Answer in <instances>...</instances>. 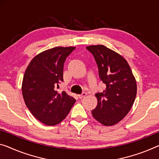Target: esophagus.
Wrapping results in <instances>:
<instances>
[{
    "label": "esophagus",
    "instance_id": "1",
    "mask_svg": "<svg viewBox=\"0 0 159 159\" xmlns=\"http://www.w3.org/2000/svg\"><path fill=\"white\" fill-rule=\"evenodd\" d=\"M86 95H87V93H85V92H83L82 94L78 95V97H79L80 99H82L83 97H84L85 96H86Z\"/></svg>",
    "mask_w": 159,
    "mask_h": 159
}]
</instances>
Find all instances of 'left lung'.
<instances>
[{"mask_svg":"<svg viewBox=\"0 0 159 159\" xmlns=\"http://www.w3.org/2000/svg\"><path fill=\"white\" fill-rule=\"evenodd\" d=\"M86 48L93 55L99 79L106 85L103 92L95 94L98 102L92 116L104 126L114 125L132 107L137 90L136 80L128 62L118 53L102 45Z\"/></svg>","mask_w":159,"mask_h":159,"instance_id":"obj_1","label":"left lung"}]
</instances>
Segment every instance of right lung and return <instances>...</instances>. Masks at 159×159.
<instances>
[{"label": "right lung", "mask_w": 159, "mask_h": 159, "mask_svg": "<svg viewBox=\"0 0 159 159\" xmlns=\"http://www.w3.org/2000/svg\"><path fill=\"white\" fill-rule=\"evenodd\" d=\"M75 49L56 47L44 51L31 60L24 74V101L31 114L45 125L60 123L76 102L65 92L57 90L63 81L66 58Z\"/></svg>", "instance_id": "right-lung-1"}]
</instances>
